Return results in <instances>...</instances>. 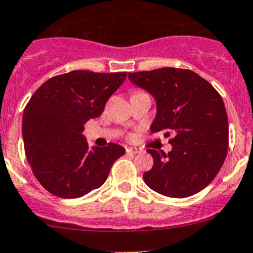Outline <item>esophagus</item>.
Instances as JSON below:
<instances>
[{"instance_id": "obj_1", "label": "esophagus", "mask_w": 253, "mask_h": 253, "mask_svg": "<svg viewBox=\"0 0 253 253\" xmlns=\"http://www.w3.org/2000/svg\"><path fill=\"white\" fill-rule=\"evenodd\" d=\"M126 153L127 154H137V153H139V150L137 149V148H126Z\"/></svg>"}]
</instances>
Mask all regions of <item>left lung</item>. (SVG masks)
Returning a JSON list of instances; mask_svg holds the SVG:
<instances>
[{"label":"left lung","instance_id":"8db88e82","mask_svg":"<svg viewBox=\"0 0 253 253\" xmlns=\"http://www.w3.org/2000/svg\"><path fill=\"white\" fill-rule=\"evenodd\" d=\"M128 79L154 98L157 115L150 131L172 134L168 154L148 149L154 164L143 175L144 182L172 198L202 191L219 172L228 152V116L221 96L190 70L158 68L128 73Z\"/></svg>","mask_w":253,"mask_h":253}]
</instances>
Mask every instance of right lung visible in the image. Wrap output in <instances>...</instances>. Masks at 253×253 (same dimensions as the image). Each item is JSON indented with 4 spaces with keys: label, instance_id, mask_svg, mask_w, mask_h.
<instances>
[{
    "label": "right lung",
    "instance_id": "1",
    "mask_svg": "<svg viewBox=\"0 0 253 253\" xmlns=\"http://www.w3.org/2000/svg\"><path fill=\"white\" fill-rule=\"evenodd\" d=\"M126 72L72 71L45 82L23 112L27 159L42 187L61 198H78L100 187L125 148L89 147L84 125L103 114Z\"/></svg>",
    "mask_w": 253,
    "mask_h": 253
}]
</instances>
